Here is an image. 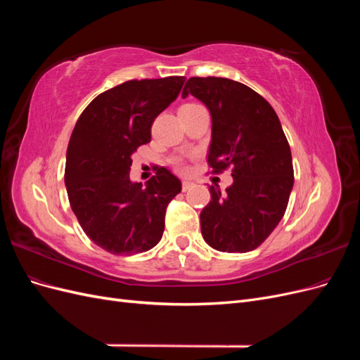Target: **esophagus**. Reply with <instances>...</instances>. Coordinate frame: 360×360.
Here are the masks:
<instances>
[{
  "label": "esophagus",
  "instance_id": "esophagus-1",
  "mask_svg": "<svg viewBox=\"0 0 360 360\" xmlns=\"http://www.w3.org/2000/svg\"><path fill=\"white\" fill-rule=\"evenodd\" d=\"M193 186V181H191V180H183L181 181V189L183 191H188V189H191Z\"/></svg>",
  "mask_w": 360,
  "mask_h": 360
}]
</instances>
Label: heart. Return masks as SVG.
Here are the masks:
<instances>
[{
	"label": "heart",
	"mask_w": 360,
	"mask_h": 360,
	"mask_svg": "<svg viewBox=\"0 0 360 360\" xmlns=\"http://www.w3.org/2000/svg\"><path fill=\"white\" fill-rule=\"evenodd\" d=\"M200 108H204L202 105L200 103H195V102H189V103H184L180 106V114L183 112H189V111H195V110H200ZM180 165V163H179Z\"/></svg>",
	"instance_id": "obj_1"
}]
</instances>
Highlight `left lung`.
I'll use <instances>...</instances> for the list:
<instances>
[{"mask_svg":"<svg viewBox=\"0 0 360 360\" xmlns=\"http://www.w3.org/2000/svg\"><path fill=\"white\" fill-rule=\"evenodd\" d=\"M193 94L212 114L207 163L213 174L231 168L233 184L201 212L204 240L221 252H249L284 216L294 183L291 150L279 118L263 96L226 78L188 79L181 96Z\"/></svg>","mask_w":360,"mask_h":360,"instance_id":"obj_1","label":"left lung"}]
</instances>
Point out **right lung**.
<instances>
[{
	"mask_svg": "<svg viewBox=\"0 0 360 360\" xmlns=\"http://www.w3.org/2000/svg\"><path fill=\"white\" fill-rule=\"evenodd\" d=\"M184 81H126L91 101L73 127L64 169L69 202L86 237L106 252L135 255L162 238L167 207L181 183L158 167L143 188L129 172L132 155L150 143L155 118L176 101Z\"/></svg>",
	"mask_w": 360,
	"mask_h": 360,
	"instance_id": "add662e5",
	"label": "right lung"
}]
</instances>
